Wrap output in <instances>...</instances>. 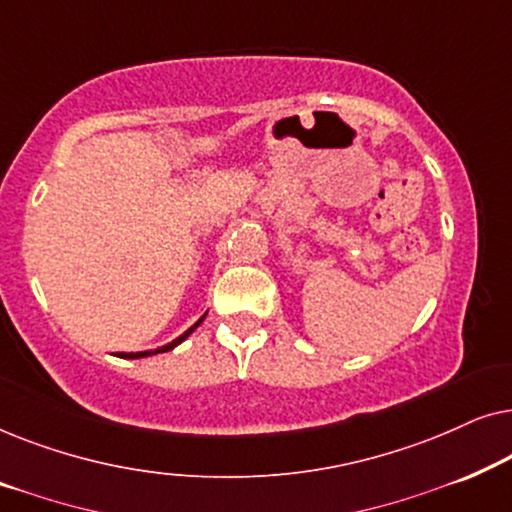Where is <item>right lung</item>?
<instances>
[{"instance_id": "1", "label": "right lung", "mask_w": 512, "mask_h": 512, "mask_svg": "<svg viewBox=\"0 0 512 512\" xmlns=\"http://www.w3.org/2000/svg\"><path fill=\"white\" fill-rule=\"evenodd\" d=\"M202 319H205V317H202ZM202 319H198V321H195V324L191 326V328H188V331L186 333H181L179 335V338L177 340H172L170 342V345H165V347H160V349H156V352H130V354H118V356H125V359H142V356H151V354H160V352H170V349H174V347H177L179 345V342H184L186 338H188V335H191L193 331H195V328H198L200 324H202Z\"/></svg>"}]
</instances>
